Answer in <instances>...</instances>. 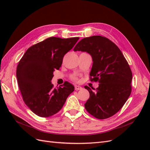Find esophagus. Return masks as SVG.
Returning a JSON list of instances; mask_svg holds the SVG:
<instances>
[{
	"mask_svg": "<svg viewBox=\"0 0 150 150\" xmlns=\"http://www.w3.org/2000/svg\"><path fill=\"white\" fill-rule=\"evenodd\" d=\"M75 89L76 90H81V89H83V88L81 87V86H78V85H75Z\"/></svg>",
	"mask_w": 150,
	"mask_h": 150,
	"instance_id": "obj_1",
	"label": "esophagus"
}]
</instances>
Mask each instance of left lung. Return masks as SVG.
<instances>
[{
  "instance_id": "obj_1",
  "label": "left lung",
  "mask_w": 150,
  "mask_h": 150,
  "mask_svg": "<svg viewBox=\"0 0 150 150\" xmlns=\"http://www.w3.org/2000/svg\"><path fill=\"white\" fill-rule=\"evenodd\" d=\"M77 51L91 56L90 76L99 83L96 91L84 86L90 94L84 104L86 110L98 119L108 118L121 110L130 96L133 78L130 67L118 47L101 35L81 39L74 48Z\"/></svg>"
}]
</instances>
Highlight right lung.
I'll list each match as a JSON object with an SVG mask.
<instances>
[{
	"instance_id": "1",
	"label": "right lung",
	"mask_w": 150,
	"mask_h": 150,
	"mask_svg": "<svg viewBox=\"0 0 150 150\" xmlns=\"http://www.w3.org/2000/svg\"><path fill=\"white\" fill-rule=\"evenodd\" d=\"M79 39L47 38L29 47L20 60L16 71L18 85L25 104L36 115H55L74 91V86L68 82L54 88L51 80L63 57Z\"/></svg>"
}]
</instances>
